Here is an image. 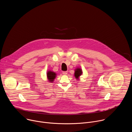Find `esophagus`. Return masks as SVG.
<instances>
[{"mask_svg":"<svg viewBox=\"0 0 132 132\" xmlns=\"http://www.w3.org/2000/svg\"><path fill=\"white\" fill-rule=\"evenodd\" d=\"M63 75H67V71H63Z\"/></svg>","mask_w":132,"mask_h":132,"instance_id":"esophagus-1","label":"esophagus"}]
</instances>
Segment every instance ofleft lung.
<instances>
[{
    "label": "left lung",
    "instance_id": "1",
    "mask_svg": "<svg viewBox=\"0 0 132 132\" xmlns=\"http://www.w3.org/2000/svg\"><path fill=\"white\" fill-rule=\"evenodd\" d=\"M82 74V70L80 68H77L75 70L74 76L77 80H79V77Z\"/></svg>",
    "mask_w": 132,
    "mask_h": 132
}]
</instances>
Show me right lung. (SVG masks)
<instances>
[{
	"mask_svg": "<svg viewBox=\"0 0 132 132\" xmlns=\"http://www.w3.org/2000/svg\"><path fill=\"white\" fill-rule=\"evenodd\" d=\"M46 75H47V78L48 79V81L50 82H53L54 79H55L56 75H56V73L54 71H52L51 70H48L46 73Z\"/></svg>",
	"mask_w": 132,
	"mask_h": 132,
	"instance_id": "right-lung-1",
	"label": "right lung"
}]
</instances>
